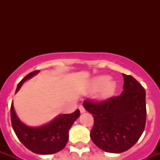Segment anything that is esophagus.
<instances>
[{
    "label": "esophagus",
    "mask_w": 160,
    "mask_h": 160,
    "mask_svg": "<svg viewBox=\"0 0 160 160\" xmlns=\"http://www.w3.org/2000/svg\"><path fill=\"white\" fill-rule=\"evenodd\" d=\"M79 109H80V113H85V109L83 105H80V106H79Z\"/></svg>",
    "instance_id": "1"
}]
</instances>
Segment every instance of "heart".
I'll return each instance as SVG.
<instances>
[{"mask_svg": "<svg viewBox=\"0 0 160 160\" xmlns=\"http://www.w3.org/2000/svg\"><path fill=\"white\" fill-rule=\"evenodd\" d=\"M110 77L108 75H99L91 80L90 86L93 90H100L99 98L100 100H106L111 97L116 90V82L109 80Z\"/></svg>", "mask_w": 160, "mask_h": 160, "instance_id": "1", "label": "heart"}]
</instances>
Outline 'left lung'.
<instances>
[{
    "instance_id": "left-lung-1",
    "label": "left lung",
    "mask_w": 160,
    "mask_h": 160,
    "mask_svg": "<svg viewBox=\"0 0 160 160\" xmlns=\"http://www.w3.org/2000/svg\"><path fill=\"white\" fill-rule=\"evenodd\" d=\"M123 76L124 90L120 95L102 102L83 103L94 117L90 138L108 153H122L130 149L145 127V90L133 76L124 74Z\"/></svg>"
}]
</instances>
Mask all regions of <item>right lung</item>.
Instances as JSON below:
<instances>
[{"label": "right lung", "mask_w": 160, "mask_h": 160, "mask_svg": "<svg viewBox=\"0 0 160 160\" xmlns=\"http://www.w3.org/2000/svg\"><path fill=\"white\" fill-rule=\"evenodd\" d=\"M39 70L30 73L22 79L16 88L20 90L26 80L38 74ZM80 116V110L72 114H63L55 117L50 123L41 126L31 127L21 122L14 109L11 107V124L19 140L28 149L38 154H52L65 148L69 139V129Z\"/></svg>", "instance_id": "obj_1"}]
</instances>
